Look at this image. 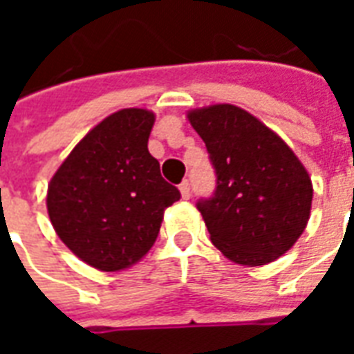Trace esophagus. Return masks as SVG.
I'll return each instance as SVG.
<instances>
[{
  "mask_svg": "<svg viewBox=\"0 0 354 354\" xmlns=\"http://www.w3.org/2000/svg\"><path fill=\"white\" fill-rule=\"evenodd\" d=\"M180 193H182L184 199H189V197H192V187H189V182H187V180H184V182L180 184Z\"/></svg>",
  "mask_w": 354,
  "mask_h": 354,
  "instance_id": "obj_1",
  "label": "esophagus"
}]
</instances>
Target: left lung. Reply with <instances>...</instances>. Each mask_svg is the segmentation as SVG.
I'll return each mask as SVG.
<instances>
[{
    "label": "left lung",
    "mask_w": 354,
    "mask_h": 354,
    "mask_svg": "<svg viewBox=\"0 0 354 354\" xmlns=\"http://www.w3.org/2000/svg\"><path fill=\"white\" fill-rule=\"evenodd\" d=\"M216 170V192L197 201L212 245L241 266L288 252L309 222L313 184L286 142L233 104L187 113Z\"/></svg>",
    "instance_id": "left-lung-1"
}]
</instances>
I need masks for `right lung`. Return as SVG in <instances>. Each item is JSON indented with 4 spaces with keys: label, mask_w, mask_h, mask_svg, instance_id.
<instances>
[{
    "label": "right lung",
    "mask_w": 354,
    "mask_h": 354,
    "mask_svg": "<svg viewBox=\"0 0 354 354\" xmlns=\"http://www.w3.org/2000/svg\"><path fill=\"white\" fill-rule=\"evenodd\" d=\"M155 113L127 108L85 134L50 178L47 210L60 241L100 271L140 261L180 199L147 151Z\"/></svg>",
    "instance_id": "1"
}]
</instances>
